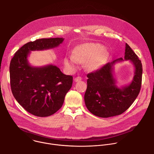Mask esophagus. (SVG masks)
I'll list each match as a JSON object with an SVG mask.
<instances>
[{"mask_svg":"<svg viewBox=\"0 0 154 154\" xmlns=\"http://www.w3.org/2000/svg\"><path fill=\"white\" fill-rule=\"evenodd\" d=\"M81 80H82V77H75V78L74 79V81H75V82H79V81H80Z\"/></svg>","mask_w":154,"mask_h":154,"instance_id":"34e87169","label":"esophagus"}]
</instances>
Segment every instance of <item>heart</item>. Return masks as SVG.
<instances>
[{
	"instance_id": "1",
	"label": "heart",
	"mask_w": 154,
	"mask_h": 154,
	"mask_svg": "<svg viewBox=\"0 0 154 154\" xmlns=\"http://www.w3.org/2000/svg\"><path fill=\"white\" fill-rule=\"evenodd\" d=\"M107 56L104 47L96 43H86L77 46L73 56L64 59V65L68 69L74 70L79 63H86V68L88 71H94L103 64Z\"/></svg>"
}]
</instances>
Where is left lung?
I'll use <instances>...</instances> for the list:
<instances>
[{
	"label": "left lung",
	"instance_id": "left-lung-1",
	"mask_svg": "<svg viewBox=\"0 0 154 154\" xmlns=\"http://www.w3.org/2000/svg\"><path fill=\"white\" fill-rule=\"evenodd\" d=\"M129 60L133 64V80L128 85L118 88L113 76V66ZM143 68L141 60L126 43L124 59L108 63L96 72L87 74V88L84 99L86 108L93 115L109 118L121 115L134 103L141 90Z\"/></svg>",
	"mask_w": 154,
	"mask_h": 154
}]
</instances>
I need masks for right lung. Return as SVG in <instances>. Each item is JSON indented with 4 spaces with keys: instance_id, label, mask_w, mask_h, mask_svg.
<instances>
[{
    "instance_id": "add662e5",
    "label": "right lung",
    "mask_w": 154,
    "mask_h": 154,
    "mask_svg": "<svg viewBox=\"0 0 154 154\" xmlns=\"http://www.w3.org/2000/svg\"><path fill=\"white\" fill-rule=\"evenodd\" d=\"M64 38H42L26 43L14 54L10 64L12 93L29 113L46 117L62 106L64 97L71 89L73 78L65 75L53 64L42 67L30 66L27 57L31 51L58 47Z\"/></svg>"
}]
</instances>
